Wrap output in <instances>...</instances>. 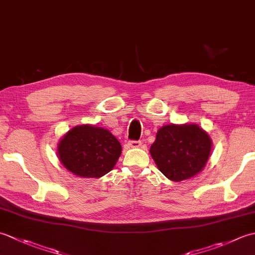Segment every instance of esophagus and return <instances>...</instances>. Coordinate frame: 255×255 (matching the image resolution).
<instances>
[{"label":"esophagus","mask_w":255,"mask_h":255,"mask_svg":"<svg viewBox=\"0 0 255 255\" xmlns=\"http://www.w3.org/2000/svg\"><path fill=\"white\" fill-rule=\"evenodd\" d=\"M127 145L129 148H139L141 145V141H139V140H130V141L127 142Z\"/></svg>","instance_id":"obj_1"}]
</instances>
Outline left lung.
Returning a JSON list of instances; mask_svg holds the SVG:
<instances>
[{
    "label": "left lung",
    "mask_w": 255,
    "mask_h": 255,
    "mask_svg": "<svg viewBox=\"0 0 255 255\" xmlns=\"http://www.w3.org/2000/svg\"><path fill=\"white\" fill-rule=\"evenodd\" d=\"M211 139L195 124L165 125L156 132L150 153L169 180H188L202 171L209 159Z\"/></svg>",
    "instance_id": "1"
}]
</instances>
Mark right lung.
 Returning a JSON list of instances; mask_svg holds the SVG:
<instances>
[{
	"label": "right lung",
	"mask_w": 255,
	"mask_h": 255,
	"mask_svg": "<svg viewBox=\"0 0 255 255\" xmlns=\"http://www.w3.org/2000/svg\"><path fill=\"white\" fill-rule=\"evenodd\" d=\"M122 145L111 131L92 125L75 126L58 143L62 165L81 177H102L115 166Z\"/></svg>",
	"instance_id": "right-lung-1"
}]
</instances>
